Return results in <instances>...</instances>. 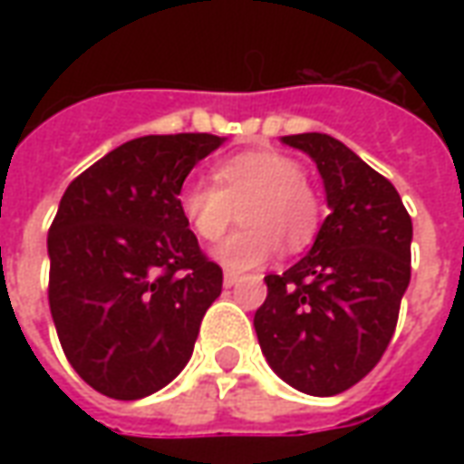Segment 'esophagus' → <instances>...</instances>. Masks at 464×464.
<instances>
[{"instance_id":"esophagus-1","label":"esophagus","mask_w":464,"mask_h":464,"mask_svg":"<svg viewBox=\"0 0 464 464\" xmlns=\"http://www.w3.org/2000/svg\"><path fill=\"white\" fill-rule=\"evenodd\" d=\"M238 281H241V276H238V273H233V271L223 273V285H226V288H233Z\"/></svg>"}]
</instances>
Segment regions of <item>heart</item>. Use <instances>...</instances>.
I'll use <instances>...</instances> for the list:
<instances>
[{
  "label": "heart",
  "instance_id": "b5f03b06",
  "mask_svg": "<svg viewBox=\"0 0 464 464\" xmlns=\"http://www.w3.org/2000/svg\"><path fill=\"white\" fill-rule=\"evenodd\" d=\"M216 183L186 181L179 211L198 238L218 241L241 208L243 226L216 248L228 271L268 263L281 243L301 251L315 238L321 201L303 179L301 163L278 151H243L213 166Z\"/></svg>",
  "mask_w": 464,
  "mask_h": 464
}]
</instances>
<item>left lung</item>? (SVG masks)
Listing matches in <instances>:
<instances>
[{
    "instance_id": "1",
    "label": "left lung",
    "mask_w": 464,
    "mask_h": 464,
    "mask_svg": "<svg viewBox=\"0 0 464 464\" xmlns=\"http://www.w3.org/2000/svg\"><path fill=\"white\" fill-rule=\"evenodd\" d=\"M308 153L331 216L311 251L281 276L253 325L273 372L305 395L331 398L378 365L410 283L412 221L395 186L328 133L283 136Z\"/></svg>"
}]
</instances>
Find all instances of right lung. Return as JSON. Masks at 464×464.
<instances>
[{
    "label": "right lung",
    "instance_id": "obj_1",
    "mask_svg": "<svg viewBox=\"0 0 464 464\" xmlns=\"http://www.w3.org/2000/svg\"><path fill=\"white\" fill-rule=\"evenodd\" d=\"M223 136L121 143L89 166L49 228V308L79 378L114 400L166 388L191 360L223 273L198 248L179 191Z\"/></svg>",
    "mask_w": 464,
    "mask_h": 464
}]
</instances>
